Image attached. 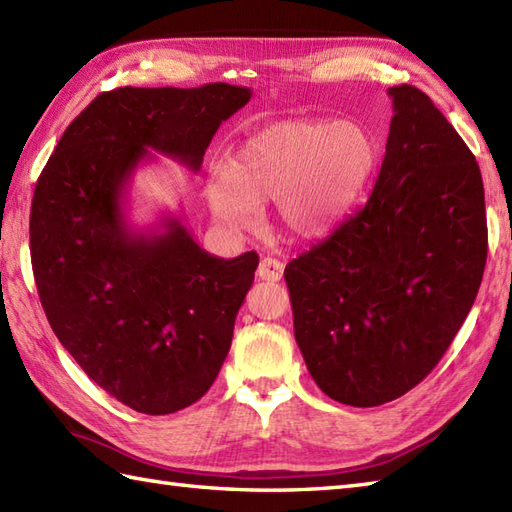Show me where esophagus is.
<instances>
[{
    "mask_svg": "<svg viewBox=\"0 0 512 512\" xmlns=\"http://www.w3.org/2000/svg\"><path fill=\"white\" fill-rule=\"evenodd\" d=\"M259 279L264 281H279L284 277V262H279L275 257H264L257 268Z\"/></svg>",
    "mask_w": 512,
    "mask_h": 512,
    "instance_id": "obj_1",
    "label": "esophagus"
}]
</instances>
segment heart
<instances>
[{
    "label": "heart",
    "instance_id": "obj_1",
    "mask_svg": "<svg viewBox=\"0 0 512 512\" xmlns=\"http://www.w3.org/2000/svg\"><path fill=\"white\" fill-rule=\"evenodd\" d=\"M380 162L374 134L356 121H281L233 147L204 193L233 231H253L259 206L277 202L288 231L321 237L361 202Z\"/></svg>",
    "mask_w": 512,
    "mask_h": 512
}]
</instances>
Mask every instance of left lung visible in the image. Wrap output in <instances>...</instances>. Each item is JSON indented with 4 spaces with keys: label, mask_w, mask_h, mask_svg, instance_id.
I'll return each mask as SVG.
<instances>
[{
    "label": "left lung",
    "mask_w": 512,
    "mask_h": 512,
    "mask_svg": "<svg viewBox=\"0 0 512 512\" xmlns=\"http://www.w3.org/2000/svg\"><path fill=\"white\" fill-rule=\"evenodd\" d=\"M387 94L394 118L367 204L284 270L308 372L352 407L396 400L438 365L486 266L471 149L418 88Z\"/></svg>",
    "instance_id": "left-lung-1"
}]
</instances>
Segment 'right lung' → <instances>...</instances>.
Wrapping results in <instances>:
<instances>
[{"label":"right lung","mask_w":512,"mask_h":512,"mask_svg":"<svg viewBox=\"0 0 512 512\" xmlns=\"http://www.w3.org/2000/svg\"><path fill=\"white\" fill-rule=\"evenodd\" d=\"M248 88H118L65 129L30 209V257L52 332L96 385L147 416L200 400L231 350L255 250L215 257L176 215L127 220V189L151 151L198 173Z\"/></svg>","instance_id":"right-lung-1"}]
</instances>
